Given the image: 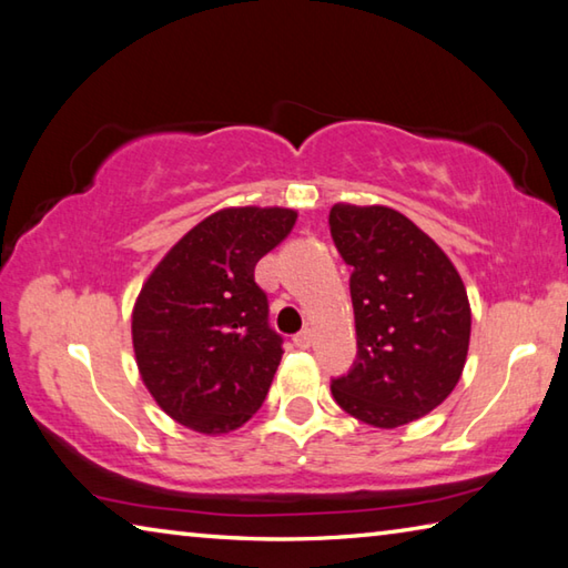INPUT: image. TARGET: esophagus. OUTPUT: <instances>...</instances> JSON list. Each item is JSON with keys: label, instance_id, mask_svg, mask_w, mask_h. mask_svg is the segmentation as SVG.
<instances>
[{"label": "esophagus", "instance_id": "obj_1", "mask_svg": "<svg viewBox=\"0 0 568 568\" xmlns=\"http://www.w3.org/2000/svg\"><path fill=\"white\" fill-rule=\"evenodd\" d=\"M312 342H314V334H312L310 329H304V332H300V334L294 336V346H296V349H310Z\"/></svg>", "mask_w": 568, "mask_h": 568}]
</instances>
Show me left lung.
<instances>
[{"label":"left lung","instance_id":"obj_1","mask_svg":"<svg viewBox=\"0 0 568 568\" xmlns=\"http://www.w3.org/2000/svg\"><path fill=\"white\" fill-rule=\"evenodd\" d=\"M329 229L352 266L356 362L332 382L346 414L396 429L436 409L459 384L471 310L452 258L389 206L334 204Z\"/></svg>","mask_w":568,"mask_h":568}]
</instances>
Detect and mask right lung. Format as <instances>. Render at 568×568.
Wrapping results in <instances>:
<instances>
[{
  "label": "right lung",
  "instance_id": "right-lung-1",
  "mask_svg": "<svg viewBox=\"0 0 568 568\" xmlns=\"http://www.w3.org/2000/svg\"><path fill=\"white\" fill-rule=\"evenodd\" d=\"M294 209H222L169 248L142 286L132 342L154 402L199 434H229L262 406L282 336L254 266L284 242Z\"/></svg>",
  "mask_w": 568,
  "mask_h": 568
}]
</instances>
